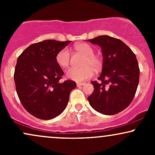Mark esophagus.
<instances>
[{
	"label": "esophagus",
	"instance_id": "1",
	"mask_svg": "<svg viewBox=\"0 0 155 155\" xmlns=\"http://www.w3.org/2000/svg\"><path fill=\"white\" fill-rule=\"evenodd\" d=\"M84 82H77L76 83V85H77L78 87H80L83 86V85H84Z\"/></svg>",
	"mask_w": 155,
	"mask_h": 155
}]
</instances>
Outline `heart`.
Wrapping results in <instances>:
<instances>
[{
	"instance_id": "1",
	"label": "heart",
	"mask_w": 155,
	"mask_h": 155,
	"mask_svg": "<svg viewBox=\"0 0 155 155\" xmlns=\"http://www.w3.org/2000/svg\"><path fill=\"white\" fill-rule=\"evenodd\" d=\"M74 47L76 51L84 54V58L81 62V65L83 66L71 68L67 71L65 75L69 79L80 82L91 78L94 74V70L96 72L99 71L102 68L103 60L98 55L94 54V49L87 44H76ZM55 61L62 68L68 67L71 61L68 49L64 48L58 51L55 57Z\"/></svg>"
}]
</instances>
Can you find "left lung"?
<instances>
[{
    "label": "left lung",
    "instance_id": "left-lung-1",
    "mask_svg": "<svg viewBox=\"0 0 155 155\" xmlns=\"http://www.w3.org/2000/svg\"><path fill=\"white\" fill-rule=\"evenodd\" d=\"M87 41L101 47L103 54L102 72L99 81H91L94 91L87 97L88 101L99 113L116 114L133 100L139 82L138 60L120 39L104 35Z\"/></svg>",
    "mask_w": 155,
    "mask_h": 155
}]
</instances>
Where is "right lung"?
<instances>
[{"label": "right lung", "instance_id": "right-lung-1", "mask_svg": "<svg viewBox=\"0 0 155 155\" xmlns=\"http://www.w3.org/2000/svg\"><path fill=\"white\" fill-rule=\"evenodd\" d=\"M70 42L53 39L38 42L17 58L16 90L23 107L36 118L48 120L59 116L66 108L71 91L76 88L71 80L60 82L64 72L55 61L58 51Z\"/></svg>", "mask_w": 155, "mask_h": 155}]
</instances>
